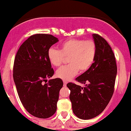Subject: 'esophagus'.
<instances>
[{"mask_svg":"<svg viewBox=\"0 0 131 131\" xmlns=\"http://www.w3.org/2000/svg\"><path fill=\"white\" fill-rule=\"evenodd\" d=\"M67 81H63V85L64 86H67Z\"/></svg>","mask_w":131,"mask_h":131,"instance_id":"obj_1","label":"esophagus"}]
</instances>
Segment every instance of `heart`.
<instances>
[{"label":"heart","instance_id":"1","mask_svg":"<svg viewBox=\"0 0 131 131\" xmlns=\"http://www.w3.org/2000/svg\"><path fill=\"white\" fill-rule=\"evenodd\" d=\"M96 45L93 40L71 38L60 45V50L50 48L47 52L49 61L58 67L62 64L68 57V65L58 69L57 77L69 80L77 74L84 72L90 69L95 60Z\"/></svg>","mask_w":131,"mask_h":131}]
</instances>
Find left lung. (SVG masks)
I'll return each mask as SVG.
<instances>
[{"label": "left lung", "instance_id": "obj_1", "mask_svg": "<svg viewBox=\"0 0 131 131\" xmlns=\"http://www.w3.org/2000/svg\"><path fill=\"white\" fill-rule=\"evenodd\" d=\"M96 45L95 60L90 69L76 79L84 87L69 82L72 111L79 118H94L105 110L115 89L117 67L115 54L105 38L93 34Z\"/></svg>", "mask_w": 131, "mask_h": 131}]
</instances>
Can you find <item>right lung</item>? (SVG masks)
I'll return each instance as SVG.
<instances>
[{
  "label": "right lung",
  "instance_id": "1",
  "mask_svg": "<svg viewBox=\"0 0 131 131\" xmlns=\"http://www.w3.org/2000/svg\"><path fill=\"white\" fill-rule=\"evenodd\" d=\"M58 41L52 35L35 34L22 44L15 57L13 79L18 96L25 109L37 118H49L57 111L63 82L57 78L46 82L54 72L47 52Z\"/></svg>",
  "mask_w": 131,
  "mask_h": 131
}]
</instances>
